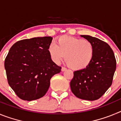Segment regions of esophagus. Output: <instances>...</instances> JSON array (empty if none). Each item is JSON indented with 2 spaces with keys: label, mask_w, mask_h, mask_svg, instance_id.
Instances as JSON below:
<instances>
[{
  "label": "esophagus",
  "mask_w": 121,
  "mask_h": 121,
  "mask_svg": "<svg viewBox=\"0 0 121 121\" xmlns=\"http://www.w3.org/2000/svg\"><path fill=\"white\" fill-rule=\"evenodd\" d=\"M66 70H67V68H65V67H62V68H61L62 71H66Z\"/></svg>",
  "instance_id": "esophagus-1"
}]
</instances>
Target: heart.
Wrapping results in <instances>:
<instances>
[{"label":"heart","instance_id":"1","mask_svg":"<svg viewBox=\"0 0 121 121\" xmlns=\"http://www.w3.org/2000/svg\"><path fill=\"white\" fill-rule=\"evenodd\" d=\"M55 43H51L48 51L51 60L59 64L65 58L68 65L74 70L85 69L94 57L95 48L90 41L69 36H60Z\"/></svg>","mask_w":121,"mask_h":121}]
</instances>
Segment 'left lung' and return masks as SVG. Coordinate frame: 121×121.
Returning a JSON list of instances; mask_svg holds the SVG:
<instances>
[{
    "label": "left lung",
    "mask_w": 121,
    "mask_h": 121,
    "mask_svg": "<svg viewBox=\"0 0 121 121\" xmlns=\"http://www.w3.org/2000/svg\"><path fill=\"white\" fill-rule=\"evenodd\" d=\"M81 36L93 45L94 57L86 68L74 72L70 87L77 98L88 100H97L112 85L116 60L113 50L106 42L88 35Z\"/></svg>",
    "instance_id": "1"
}]
</instances>
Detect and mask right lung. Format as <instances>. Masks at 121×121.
<instances>
[{"instance_id":"obj_1","label":"right lung","mask_w":121,"mask_h":121,"mask_svg":"<svg viewBox=\"0 0 121 121\" xmlns=\"http://www.w3.org/2000/svg\"><path fill=\"white\" fill-rule=\"evenodd\" d=\"M51 37H34L17 42L5 60L7 80L20 99L31 101L43 97L51 78L61 71L51 60L48 47Z\"/></svg>"}]
</instances>
